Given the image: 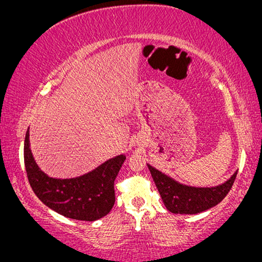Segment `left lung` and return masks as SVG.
I'll use <instances>...</instances> for the list:
<instances>
[{
	"label": "left lung",
	"instance_id": "8db88e82",
	"mask_svg": "<svg viewBox=\"0 0 262 262\" xmlns=\"http://www.w3.org/2000/svg\"><path fill=\"white\" fill-rule=\"evenodd\" d=\"M148 168L167 210L181 214H195L216 206L230 192L237 175L235 173L227 182L217 187L196 188L178 184L151 166Z\"/></svg>",
	"mask_w": 262,
	"mask_h": 262
}]
</instances>
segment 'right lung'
Segmentation results:
<instances>
[{
  "label": "right lung",
  "instance_id": "add662e5",
  "mask_svg": "<svg viewBox=\"0 0 262 262\" xmlns=\"http://www.w3.org/2000/svg\"><path fill=\"white\" fill-rule=\"evenodd\" d=\"M28 130L25 137V168L32 189L46 206L71 220L93 222L112 210L116 202L114 180L125 156L119 155L91 173L75 179H53L42 173L30 149Z\"/></svg>",
  "mask_w": 262,
  "mask_h": 262
}]
</instances>
